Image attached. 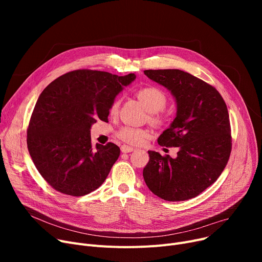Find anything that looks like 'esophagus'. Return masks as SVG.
<instances>
[{"label":"esophagus","instance_id":"34e87169","mask_svg":"<svg viewBox=\"0 0 262 262\" xmlns=\"http://www.w3.org/2000/svg\"><path fill=\"white\" fill-rule=\"evenodd\" d=\"M133 150H135V148L129 146V145L124 144V145L121 146V152L122 153H130V152H133Z\"/></svg>","mask_w":262,"mask_h":262}]
</instances>
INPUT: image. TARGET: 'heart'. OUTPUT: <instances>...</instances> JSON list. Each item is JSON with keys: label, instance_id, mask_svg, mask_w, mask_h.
Instances as JSON below:
<instances>
[{"label": "heart", "instance_id": "heart-1", "mask_svg": "<svg viewBox=\"0 0 262 262\" xmlns=\"http://www.w3.org/2000/svg\"><path fill=\"white\" fill-rule=\"evenodd\" d=\"M137 96L145 106L146 110L150 114H157L162 110L167 104V95L162 90L156 87L141 88L137 92ZM119 100H116L110 106V114L115 115L119 108ZM155 120H157L155 118ZM146 136V132L140 128H135L132 126H125L119 130L118 137L124 142L130 144H139L142 142Z\"/></svg>", "mask_w": 262, "mask_h": 262}]
</instances>
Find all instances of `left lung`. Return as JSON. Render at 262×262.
Instances as JSON below:
<instances>
[{
  "mask_svg": "<svg viewBox=\"0 0 262 262\" xmlns=\"http://www.w3.org/2000/svg\"><path fill=\"white\" fill-rule=\"evenodd\" d=\"M144 74L167 88L175 100V119L158 143L178 147L175 158L148 150L144 182L162 200L195 198L217 180L230 155L226 104L215 88L178 69L145 70Z\"/></svg>",
  "mask_w": 262,
  "mask_h": 262,
  "instance_id": "obj_1",
  "label": "left lung"
}]
</instances>
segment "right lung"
Segmentation results:
<instances>
[{
	"label": "right lung",
	"instance_id": "right-lung-1",
	"mask_svg": "<svg viewBox=\"0 0 262 262\" xmlns=\"http://www.w3.org/2000/svg\"><path fill=\"white\" fill-rule=\"evenodd\" d=\"M136 79L104 71L66 73L41 92L27 129V147L38 172L61 193L82 196L98 189L120 155L118 145H91L96 120H108L117 95Z\"/></svg>",
	"mask_w": 262,
	"mask_h": 262
}]
</instances>
